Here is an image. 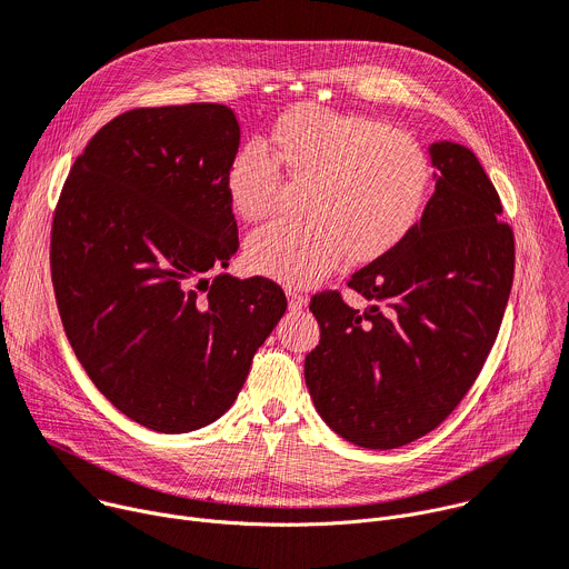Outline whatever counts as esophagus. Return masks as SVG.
<instances>
[{
    "mask_svg": "<svg viewBox=\"0 0 569 569\" xmlns=\"http://www.w3.org/2000/svg\"><path fill=\"white\" fill-rule=\"evenodd\" d=\"M286 295H288V308L290 311H301V308H306V303H308V299L303 297V295H299L297 290H292V288H288L286 290Z\"/></svg>",
    "mask_w": 569,
    "mask_h": 569,
    "instance_id": "esophagus-1",
    "label": "esophagus"
}]
</instances>
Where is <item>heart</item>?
Here are the masks:
<instances>
[{"label":"heart","mask_w":569,"mask_h":569,"mask_svg":"<svg viewBox=\"0 0 569 569\" xmlns=\"http://www.w3.org/2000/svg\"><path fill=\"white\" fill-rule=\"evenodd\" d=\"M263 138L244 140L227 170L236 211L263 220L283 190V168L311 179L303 218L274 220L247 238L249 266L292 286L331 274L345 256L366 263L420 222L433 186L422 144L383 120L303 104Z\"/></svg>","instance_id":"heart-1"}]
</instances>
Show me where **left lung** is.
<instances>
[{
	"label": "left lung",
	"mask_w": 569,
	"mask_h": 569,
	"mask_svg": "<svg viewBox=\"0 0 569 569\" xmlns=\"http://www.w3.org/2000/svg\"><path fill=\"white\" fill-rule=\"evenodd\" d=\"M436 192L422 220L347 286L311 297L320 345L303 377L320 418L345 440L395 449L433 431L477 381L497 340L515 238L472 149L429 147Z\"/></svg>",
	"instance_id": "8db88e82"
}]
</instances>
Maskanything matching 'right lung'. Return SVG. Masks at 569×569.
Returning a JSON list of instances; mask_svg holds the SVG:
<instances>
[{
    "label": "right lung",
    "mask_w": 569,
    "mask_h": 569,
    "mask_svg": "<svg viewBox=\"0 0 569 569\" xmlns=\"http://www.w3.org/2000/svg\"><path fill=\"white\" fill-rule=\"evenodd\" d=\"M238 144L224 104L133 109L88 140L57 203L49 266L66 336L97 390L151 431L222 418L286 313L266 277L209 279L238 249Z\"/></svg>",
    "instance_id": "right-lung-1"
}]
</instances>
